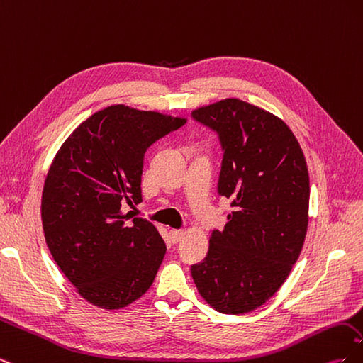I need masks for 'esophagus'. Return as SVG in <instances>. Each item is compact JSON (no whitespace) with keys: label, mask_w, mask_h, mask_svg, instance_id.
<instances>
[{"label":"esophagus","mask_w":363,"mask_h":363,"mask_svg":"<svg viewBox=\"0 0 363 363\" xmlns=\"http://www.w3.org/2000/svg\"><path fill=\"white\" fill-rule=\"evenodd\" d=\"M183 235H184L183 230H171V232H169V238H171L174 244H177L179 240L183 238Z\"/></svg>","instance_id":"obj_1"}]
</instances>
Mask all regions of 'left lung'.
<instances>
[{
	"label": "left lung",
	"instance_id": "obj_1",
	"mask_svg": "<svg viewBox=\"0 0 363 363\" xmlns=\"http://www.w3.org/2000/svg\"><path fill=\"white\" fill-rule=\"evenodd\" d=\"M224 150L218 192L232 199L223 232L208 238L204 262L192 267L203 300L221 313L265 304L288 279L309 223V171L283 119L239 98L196 107Z\"/></svg>",
	"mask_w": 363,
	"mask_h": 363
}]
</instances>
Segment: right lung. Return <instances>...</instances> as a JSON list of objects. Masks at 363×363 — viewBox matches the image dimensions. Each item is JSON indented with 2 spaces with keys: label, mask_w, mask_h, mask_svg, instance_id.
Returning a JSON list of instances; mask_svg holds the SVG:
<instances>
[{
  "label": "right lung",
  "mask_w": 363,
  "mask_h": 363,
  "mask_svg": "<svg viewBox=\"0 0 363 363\" xmlns=\"http://www.w3.org/2000/svg\"><path fill=\"white\" fill-rule=\"evenodd\" d=\"M184 116L113 104L77 127L54 156L40 218L52 259L82 295L104 311L124 309L155 281L167 252L159 230L125 213L142 201L147 148Z\"/></svg>",
  "instance_id": "1"
}]
</instances>
